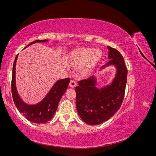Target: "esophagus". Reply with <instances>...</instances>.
<instances>
[{
  "label": "esophagus",
  "instance_id": "1",
  "mask_svg": "<svg viewBox=\"0 0 156 156\" xmlns=\"http://www.w3.org/2000/svg\"><path fill=\"white\" fill-rule=\"evenodd\" d=\"M76 82H75V80H71L70 83H69V87L72 88H74L75 86H76Z\"/></svg>",
  "mask_w": 156,
  "mask_h": 156
}]
</instances>
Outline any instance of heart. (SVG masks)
<instances>
[{"label":"heart","mask_w":156,"mask_h":156,"mask_svg":"<svg viewBox=\"0 0 156 156\" xmlns=\"http://www.w3.org/2000/svg\"><path fill=\"white\" fill-rule=\"evenodd\" d=\"M100 58V53L98 50L91 51L90 49L84 48L75 52L73 55L74 62L77 65H83L86 62L87 68H90Z\"/></svg>","instance_id":"heart-1"}]
</instances>
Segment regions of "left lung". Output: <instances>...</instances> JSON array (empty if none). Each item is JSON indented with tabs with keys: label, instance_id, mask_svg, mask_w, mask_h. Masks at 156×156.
Listing matches in <instances>:
<instances>
[{
	"label": "left lung",
	"instance_id": "1",
	"mask_svg": "<svg viewBox=\"0 0 156 156\" xmlns=\"http://www.w3.org/2000/svg\"><path fill=\"white\" fill-rule=\"evenodd\" d=\"M110 60L101 68L115 66V76L108 85L98 88L96 78L92 75L79 81L75 87L76 108L81 119L89 125H98L114 115L123 101L127 70L123 56L116 49L107 46Z\"/></svg>",
	"mask_w": 156,
	"mask_h": 156
}]
</instances>
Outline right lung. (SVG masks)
Here are the masks:
<instances>
[{
	"mask_svg": "<svg viewBox=\"0 0 156 156\" xmlns=\"http://www.w3.org/2000/svg\"><path fill=\"white\" fill-rule=\"evenodd\" d=\"M48 40H36L31 42L26 48L36 43L48 42ZM19 55V54H18ZM18 55L16 56L13 65L12 79V98L18 111L26 119L36 124H44L51 120L57 109L59 101L63 94L66 91L70 82L69 78L60 79L56 81L51 88L46 96L40 102L34 105H29L22 100L19 96L16 84V66Z\"/></svg>",
	"mask_w": 156,
	"mask_h": 156,
	"instance_id": "1",
	"label": "right lung"
}]
</instances>
